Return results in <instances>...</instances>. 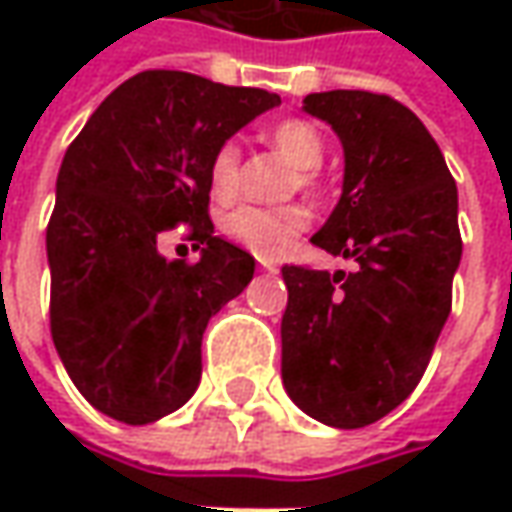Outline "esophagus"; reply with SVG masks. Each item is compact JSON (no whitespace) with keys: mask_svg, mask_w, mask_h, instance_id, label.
Returning <instances> with one entry per match:
<instances>
[{"mask_svg":"<svg viewBox=\"0 0 512 512\" xmlns=\"http://www.w3.org/2000/svg\"><path fill=\"white\" fill-rule=\"evenodd\" d=\"M262 270H265V273H279V267L273 265V262H265V259H262Z\"/></svg>","mask_w":512,"mask_h":512,"instance_id":"obj_1","label":"esophagus"}]
</instances>
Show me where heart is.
Listing matches in <instances>:
<instances>
[{"mask_svg":"<svg viewBox=\"0 0 512 512\" xmlns=\"http://www.w3.org/2000/svg\"><path fill=\"white\" fill-rule=\"evenodd\" d=\"M270 145L285 156L293 168L305 170L299 182L307 185L310 173L319 170L325 159V142L322 133L310 122L302 119H287L267 133ZM210 190L216 199H230L239 185V145L225 142L219 145L210 159ZM307 227V213L302 207H256L239 205L222 219V230L227 239L242 245L259 259H276L287 247L296 242V236Z\"/></svg>","mask_w":512,"mask_h":512,"instance_id":"b5f03b06","label":"heart"}]
</instances>
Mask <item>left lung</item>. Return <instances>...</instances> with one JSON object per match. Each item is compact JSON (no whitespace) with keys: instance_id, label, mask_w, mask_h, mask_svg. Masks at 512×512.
<instances>
[{"instance_id":"left-lung-1","label":"left lung","mask_w":512,"mask_h":512,"mask_svg":"<svg viewBox=\"0 0 512 512\" xmlns=\"http://www.w3.org/2000/svg\"><path fill=\"white\" fill-rule=\"evenodd\" d=\"M302 110L344 150L342 199L310 242L356 270L282 267V382L310 419L356 430L399 407L427 370L462 262L459 193L402 102L327 90Z\"/></svg>"}]
</instances>
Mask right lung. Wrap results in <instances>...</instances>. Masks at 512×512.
<instances>
[{
    "label": "right lung",
    "mask_w": 512,
    "mask_h": 512,
    "mask_svg": "<svg viewBox=\"0 0 512 512\" xmlns=\"http://www.w3.org/2000/svg\"><path fill=\"white\" fill-rule=\"evenodd\" d=\"M279 102L262 88L145 70L70 142L48 225L50 336L99 413L150 424L196 393L207 322L256 270L250 253L213 236L210 159ZM179 221L203 250L193 266L155 245Z\"/></svg>",
    "instance_id": "add662e5"
}]
</instances>
